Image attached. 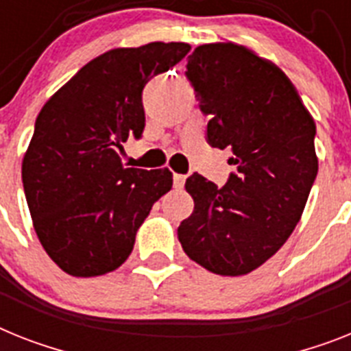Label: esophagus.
Masks as SVG:
<instances>
[{
	"label": "esophagus",
	"instance_id": "1",
	"mask_svg": "<svg viewBox=\"0 0 351 351\" xmlns=\"http://www.w3.org/2000/svg\"><path fill=\"white\" fill-rule=\"evenodd\" d=\"M185 178H187V176L180 175V173H175V175H173V185H175L176 189H182V187H184Z\"/></svg>",
	"mask_w": 351,
	"mask_h": 351
}]
</instances>
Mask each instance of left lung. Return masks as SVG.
<instances>
[{
    "label": "left lung",
    "mask_w": 351,
    "mask_h": 351,
    "mask_svg": "<svg viewBox=\"0 0 351 351\" xmlns=\"http://www.w3.org/2000/svg\"><path fill=\"white\" fill-rule=\"evenodd\" d=\"M207 141L237 166L223 187L194 173V210L178 226L187 257L223 276L248 275L293 234L317 175L316 123L280 67L235 43L203 44L187 58Z\"/></svg>",
    "instance_id": "1"
}]
</instances>
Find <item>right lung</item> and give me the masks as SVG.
Instances as JSON below:
<instances>
[{"mask_svg":"<svg viewBox=\"0 0 351 351\" xmlns=\"http://www.w3.org/2000/svg\"><path fill=\"white\" fill-rule=\"evenodd\" d=\"M185 43L116 48L85 64L46 101L23 157V187L43 248L71 276L117 269L173 173L125 167L119 152L144 130L146 82L182 60Z\"/></svg>","mask_w":351,"mask_h":351,"instance_id":"right-lung-1","label":"right lung"}]
</instances>
